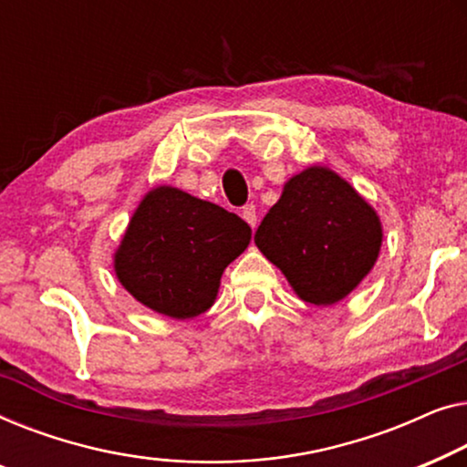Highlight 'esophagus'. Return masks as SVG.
<instances>
[{
    "label": "esophagus",
    "instance_id": "1",
    "mask_svg": "<svg viewBox=\"0 0 467 467\" xmlns=\"http://www.w3.org/2000/svg\"><path fill=\"white\" fill-rule=\"evenodd\" d=\"M241 215H243V220H245L252 228H255V224H258V213H255V205H245V207H243Z\"/></svg>",
    "mask_w": 467,
    "mask_h": 467
}]
</instances>
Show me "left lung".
Instances as JSON below:
<instances>
[{"mask_svg":"<svg viewBox=\"0 0 467 467\" xmlns=\"http://www.w3.org/2000/svg\"><path fill=\"white\" fill-rule=\"evenodd\" d=\"M380 239L374 209L326 167L294 175L254 236L294 292L317 306L343 300L370 273Z\"/></svg>","mask_w":467,"mask_h":467,"instance_id":"obj_1","label":"left lung"}]
</instances>
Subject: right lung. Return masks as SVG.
<instances>
[{
    "label": "right lung",
    "instance_id": "1",
    "mask_svg": "<svg viewBox=\"0 0 467 467\" xmlns=\"http://www.w3.org/2000/svg\"><path fill=\"white\" fill-rule=\"evenodd\" d=\"M239 215L177 188L146 194L116 252V275L156 313L190 319L213 305L224 268L249 245Z\"/></svg>",
    "mask_w": 467,
    "mask_h": 467
}]
</instances>
